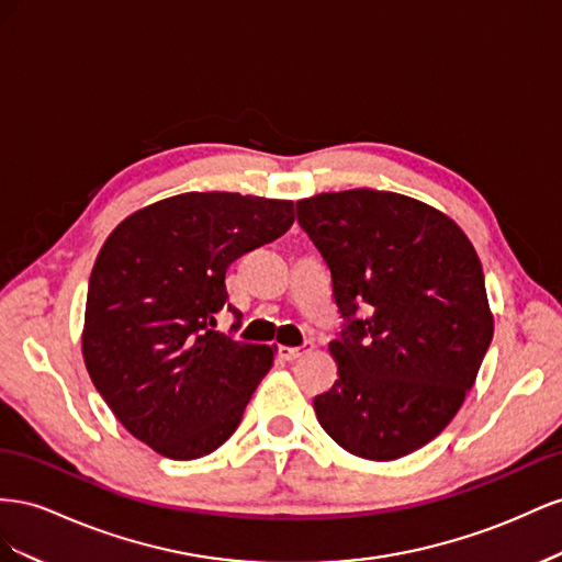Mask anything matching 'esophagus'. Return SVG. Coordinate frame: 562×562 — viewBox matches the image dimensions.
<instances>
[{
	"instance_id": "esophagus-1",
	"label": "esophagus",
	"mask_w": 562,
	"mask_h": 562,
	"mask_svg": "<svg viewBox=\"0 0 562 562\" xmlns=\"http://www.w3.org/2000/svg\"><path fill=\"white\" fill-rule=\"evenodd\" d=\"M308 350H313V341L308 339V341H303V346L299 348H294V346H280L278 348V356L282 358V360H296V358H301L303 352H308Z\"/></svg>"
}]
</instances>
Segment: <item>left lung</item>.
<instances>
[{
  "instance_id": "1",
  "label": "left lung",
  "mask_w": 562,
  "mask_h": 562,
  "mask_svg": "<svg viewBox=\"0 0 562 562\" xmlns=\"http://www.w3.org/2000/svg\"><path fill=\"white\" fill-rule=\"evenodd\" d=\"M341 315L339 379L313 400L346 452L400 459L454 419L492 344L485 276L452 218L381 190L296 202Z\"/></svg>"
}]
</instances>
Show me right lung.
Returning a JSON list of instances; mask_svg holds the SVG:
<instances>
[{
    "label": "right lung",
    "instance_id": "add662e5",
    "mask_svg": "<svg viewBox=\"0 0 562 562\" xmlns=\"http://www.w3.org/2000/svg\"><path fill=\"white\" fill-rule=\"evenodd\" d=\"M294 202L186 192L112 231L87 292L82 350L95 391L134 438L190 461L226 442L272 367V348L237 341L243 313L226 270L292 228ZM231 310L228 335L213 329Z\"/></svg>",
    "mask_w": 562,
    "mask_h": 562
}]
</instances>
